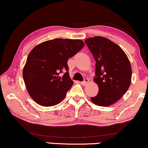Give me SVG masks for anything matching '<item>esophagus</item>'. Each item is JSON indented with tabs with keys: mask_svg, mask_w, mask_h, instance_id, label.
<instances>
[{
	"mask_svg": "<svg viewBox=\"0 0 148 148\" xmlns=\"http://www.w3.org/2000/svg\"><path fill=\"white\" fill-rule=\"evenodd\" d=\"M88 79H84V80L83 82H80V84H81L82 85H83V86H85V85H86L88 83Z\"/></svg>",
	"mask_w": 148,
	"mask_h": 148,
	"instance_id": "34e87169",
	"label": "esophagus"
}]
</instances>
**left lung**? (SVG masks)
I'll return each mask as SVG.
<instances>
[{"label": "left lung", "instance_id": "8db88e82", "mask_svg": "<svg viewBox=\"0 0 148 148\" xmlns=\"http://www.w3.org/2000/svg\"><path fill=\"white\" fill-rule=\"evenodd\" d=\"M85 43L96 62L93 80L99 87V92L90 99L99 106H109L121 99L130 87V60L121 47L106 38H89Z\"/></svg>", "mask_w": 148, "mask_h": 148}]
</instances>
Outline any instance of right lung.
Listing matches in <instances>:
<instances>
[{"instance_id": "add662e5", "label": "right lung", "mask_w": 148, "mask_h": 148, "mask_svg": "<svg viewBox=\"0 0 148 148\" xmlns=\"http://www.w3.org/2000/svg\"><path fill=\"white\" fill-rule=\"evenodd\" d=\"M84 46L81 40L56 38L43 42L31 51L23 76L28 93L36 103L53 106L62 101L73 84L67 61ZM62 72L65 74L60 76Z\"/></svg>"}]
</instances>
